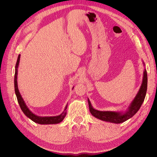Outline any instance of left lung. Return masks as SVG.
Segmentation results:
<instances>
[{
	"label": "left lung",
	"instance_id": "obj_1",
	"mask_svg": "<svg viewBox=\"0 0 157 157\" xmlns=\"http://www.w3.org/2000/svg\"><path fill=\"white\" fill-rule=\"evenodd\" d=\"M143 64L144 66L145 65L144 61H143ZM147 71L145 68L144 71L143 79H142L141 85L139 91L137 93L136 96H135L134 99L132 101L129 106L128 107L127 109L125 111H98L92 107L91 102H90V99L88 98L90 111L94 117H96V118H98V119L101 120L103 121L115 123V124H120V123L124 122L127 120L130 119V118H132L137 111H138V110L141 107L142 103H143L145 99L146 92H147Z\"/></svg>",
	"mask_w": 157,
	"mask_h": 157
}]
</instances>
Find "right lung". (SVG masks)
Segmentation results:
<instances>
[{
	"mask_svg": "<svg viewBox=\"0 0 157 157\" xmlns=\"http://www.w3.org/2000/svg\"><path fill=\"white\" fill-rule=\"evenodd\" d=\"M20 55H19L17 57V62L15 67V75H14V88H15V93L16 95V97L17 99V101L19 105L20 106V108L23 113L25 114L27 117H28L31 121L35 122L37 124H58V123L62 121L65 117L67 114L66 109L67 108V104L66 105L64 111L61 113L60 115L58 116H54V117H40L35 115L33 113L30 109L28 108L26 103L23 100V98L21 97V95L19 91L18 86H17V69L19 67V64H20ZM74 87H73V89Z\"/></svg>",
	"mask_w": 157,
	"mask_h": 157,
	"instance_id": "add662e5",
	"label": "right lung"
}]
</instances>
